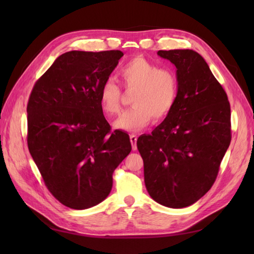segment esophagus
Segmentation results:
<instances>
[{"label": "esophagus", "instance_id": "esophagus-1", "mask_svg": "<svg viewBox=\"0 0 254 254\" xmlns=\"http://www.w3.org/2000/svg\"><path fill=\"white\" fill-rule=\"evenodd\" d=\"M130 141H131V144H132V148L133 150H136L137 146H136V141H137V136L134 135V134H131L130 135Z\"/></svg>", "mask_w": 254, "mask_h": 254}]
</instances>
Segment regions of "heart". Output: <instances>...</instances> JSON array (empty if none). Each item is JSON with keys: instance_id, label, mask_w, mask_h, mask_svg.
<instances>
[{"instance_id": "obj_1", "label": "heart", "mask_w": 254, "mask_h": 254, "mask_svg": "<svg viewBox=\"0 0 254 254\" xmlns=\"http://www.w3.org/2000/svg\"><path fill=\"white\" fill-rule=\"evenodd\" d=\"M122 84L127 90H134L131 109L122 112L115 121V127L127 132H138L153 120L160 121L169 115L178 96L177 75L169 68H159L157 64L137 57L119 71ZM122 93L112 79L102 83L99 104L107 116L120 111Z\"/></svg>"}]
</instances>
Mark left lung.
Segmentation results:
<instances>
[{
	"instance_id": "8db88e82",
	"label": "left lung",
	"mask_w": 254,
	"mask_h": 254,
	"mask_svg": "<svg viewBox=\"0 0 254 254\" xmlns=\"http://www.w3.org/2000/svg\"><path fill=\"white\" fill-rule=\"evenodd\" d=\"M177 67L178 96L165 120L137 139L144 180L154 201L190 206L212 186L231 141L227 94L197 52L159 50Z\"/></svg>"
}]
</instances>
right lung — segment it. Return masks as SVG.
I'll list each match as a JSON object with an SVG mask.
<instances>
[{
	"label": "right lung",
	"instance_id": "1",
	"mask_svg": "<svg viewBox=\"0 0 254 254\" xmlns=\"http://www.w3.org/2000/svg\"><path fill=\"white\" fill-rule=\"evenodd\" d=\"M122 57L120 50L63 53L31 90L29 153L48 190L69 208L104 201L113 171L132 149L128 134L111 133L99 104L101 85Z\"/></svg>",
	"mask_w": 254,
	"mask_h": 254
}]
</instances>
